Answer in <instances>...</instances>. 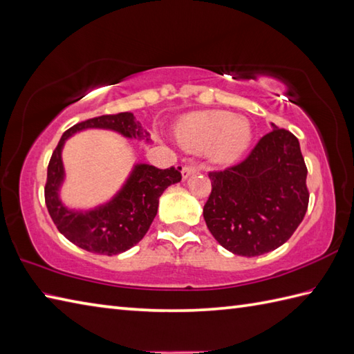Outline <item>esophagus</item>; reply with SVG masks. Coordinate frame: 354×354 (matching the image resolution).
<instances>
[{"label":"esophagus","instance_id":"34e87169","mask_svg":"<svg viewBox=\"0 0 354 354\" xmlns=\"http://www.w3.org/2000/svg\"><path fill=\"white\" fill-rule=\"evenodd\" d=\"M196 171H198V169L194 167V165H185V167L183 169V179H187L189 176L194 175Z\"/></svg>","mask_w":354,"mask_h":354}]
</instances>
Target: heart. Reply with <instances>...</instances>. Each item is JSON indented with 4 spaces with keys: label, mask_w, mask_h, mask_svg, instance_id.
Segmentation results:
<instances>
[{
    "label": "heart",
    "mask_w": 354,
    "mask_h": 354,
    "mask_svg": "<svg viewBox=\"0 0 354 354\" xmlns=\"http://www.w3.org/2000/svg\"><path fill=\"white\" fill-rule=\"evenodd\" d=\"M176 135L193 152L208 149L214 162L234 164L250 149L254 132L245 117L227 111H199L179 120Z\"/></svg>",
    "instance_id": "obj_1"
}]
</instances>
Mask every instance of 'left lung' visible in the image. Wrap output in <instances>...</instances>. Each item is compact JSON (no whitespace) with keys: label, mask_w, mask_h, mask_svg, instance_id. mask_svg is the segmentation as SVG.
Returning a JSON list of instances; mask_svg holds the SVG:
<instances>
[{"label":"left lung","mask_w":354,"mask_h":354,"mask_svg":"<svg viewBox=\"0 0 354 354\" xmlns=\"http://www.w3.org/2000/svg\"><path fill=\"white\" fill-rule=\"evenodd\" d=\"M272 126L250 156L223 171H212L204 219L225 250L255 257L288 242L309 205L307 167L299 141Z\"/></svg>","instance_id":"left-lung-1"}]
</instances>
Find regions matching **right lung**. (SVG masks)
<instances>
[{"mask_svg":"<svg viewBox=\"0 0 354 354\" xmlns=\"http://www.w3.org/2000/svg\"><path fill=\"white\" fill-rule=\"evenodd\" d=\"M86 129H106L124 138L146 142H149V133L132 112L89 118L64 132L48 164L45 204L61 234L85 251L117 255L131 250L146 236L156 216L162 192L181 181V167L161 170L145 162L135 164L122 189L108 202L89 209L68 208L61 199L65 181L62 149L74 133Z\"/></svg>","mask_w":354,"mask_h":354,"instance_id":"1","label":"right lung"}]
</instances>
